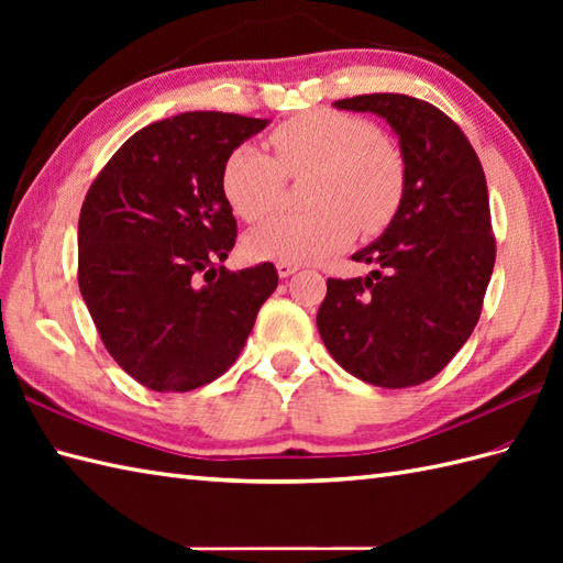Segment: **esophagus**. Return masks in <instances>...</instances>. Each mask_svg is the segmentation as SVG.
Wrapping results in <instances>:
<instances>
[{
	"label": "esophagus",
	"instance_id": "34e87169",
	"mask_svg": "<svg viewBox=\"0 0 563 563\" xmlns=\"http://www.w3.org/2000/svg\"><path fill=\"white\" fill-rule=\"evenodd\" d=\"M275 268H278L280 278H288V275L300 271V263H295V261H278V263H275Z\"/></svg>",
	"mask_w": 563,
	"mask_h": 563
}]
</instances>
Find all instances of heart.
Masks as SVG:
<instances>
[{
    "label": "heart",
    "instance_id": "b5f03b06",
    "mask_svg": "<svg viewBox=\"0 0 563 563\" xmlns=\"http://www.w3.org/2000/svg\"><path fill=\"white\" fill-rule=\"evenodd\" d=\"M271 154L236 147L222 166V194L234 214L256 222L278 210L285 178L312 174L307 214H280L251 230L244 249L256 261L309 263L345 246L357 232L375 236L397 218L406 190L401 154L379 130L349 113L312 111L271 133Z\"/></svg>",
    "mask_w": 563,
    "mask_h": 563
}]
</instances>
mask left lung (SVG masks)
<instances>
[{
  "mask_svg": "<svg viewBox=\"0 0 563 563\" xmlns=\"http://www.w3.org/2000/svg\"><path fill=\"white\" fill-rule=\"evenodd\" d=\"M336 109L369 111L399 135L406 190L397 218L355 261L367 278H329L321 341L375 387H416L445 367L479 321L496 263L482 162L450 115L406 93H365Z\"/></svg>",
  "mask_w": 563,
  "mask_h": 563,
  "instance_id": "obj_1",
  "label": "left lung"
}]
</instances>
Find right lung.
<instances>
[{
    "label": "right lung",
    "instance_id": "1",
    "mask_svg": "<svg viewBox=\"0 0 563 563\" xmlns=\"http://www.w3.org/2000/svg\"><path fill=\"white\" fill-rule=\"evenodd\" d=\"M266 118L190 111L128 137L79 212V290L106 351L140 385L190 391L242 353L273 263L218 266L236 242L222 194L227 157Z\"/></svg>",
    "mask_w": 563,
    "mask_h": 563
}]
</instances>
